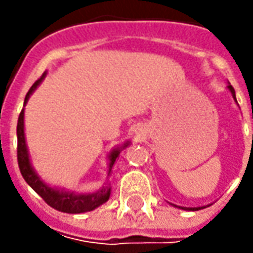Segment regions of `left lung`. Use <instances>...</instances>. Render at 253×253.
Instances as JSON below:
<instances>
[{
    "label": "left lung",
    "mask_w": 253,
    "mask_h": 253,
    "mask_svg": "<svg viewBox=\"0 0 253 253\" xmlns=\"http://www.w3.org/2000/svg\"><path fill=\"white\" fill-rule=\"evenodd\" d=\"M228 90L231 91L232 94V97H234V100L237 101V98H235V90H234V87L232 85H228ZM174 206V204H173ZM174 207H179V206H174ZM181 210H189V211H197V210H201V209H206V207H179Z\"/></svg>",
    "instance_id": "1"
}]
</instances>
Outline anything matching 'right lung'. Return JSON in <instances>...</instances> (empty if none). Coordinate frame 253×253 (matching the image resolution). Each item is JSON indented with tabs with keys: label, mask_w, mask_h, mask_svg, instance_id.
<instances>
[{
	"label": "right lung",
	"mask_w": 253,
	"mask_h": 253,
	"mask_svg": "<svg viewBox=\"0 0 253 253\" xmlns=\"http://www.w3.org/2000/svg\"><path fill=\"white\" fill-rule=\"evenodd\" d=\"M46 76L44 72L41 79H38L31 87V90L28 91L26 97H25V104L28 101L29 95L35 91V88L42 83V80ZM16 136H18V148H16V153H18V166L21 170V174L25 179V181L32 187V189L42 197V199L54 210L62 211V212H69V214H80V212H87V211H92L94 209L100 207L105 201H108L110 194H111V187H102L95 193H90V194H76L72 191H64V190L53 189L50 186H47L42 179L36 174V171L31 165L29 161V153H28V148H26V142H25V132H24V110L19 114L18 118V125H16ZM129 145V142L124 143V146L117 148L110 153L108 159H110V173H111L112 166L117 161L120 152L126 148ZM108 173V174H110Z\"/></svg>",
	"instance_id": "obj_1"
}]
</instances>
